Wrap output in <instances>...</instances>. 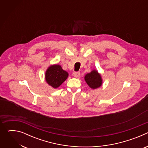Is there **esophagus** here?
I'll use <instances>...</instances> for the list:
<instances>
[{
    "label": "esophagus",
    "instance_id": "esophagus-1",
    "mask_svg": "<svg viewBox=\"0 0 148 148\" xmlns=\"http://www.w3.org/2000/svg\"><path fill=\"white\" fill-rule=\"evenodd\" d=\"M79 75H80V72H79V71H74L73 73V75L74 77L77 78L79 76Z\"/></svg>",
    "mask_w": 148,
    "mask_h": 148
}]
</instances>
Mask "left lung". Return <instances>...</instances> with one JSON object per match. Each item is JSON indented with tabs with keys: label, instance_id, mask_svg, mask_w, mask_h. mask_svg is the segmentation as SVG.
I'll use <instances>...</instances> for the list:
<instances>
[{
	"label": "left lung",
	"instance_id": "8db88e82",
	"mask_svg": "<svg viewBox=\"0 0 148 148\" xmlns=\"http://www.w3.org/2000/svg\"><path fill=\"white\" fill-rule=\"evenodd\" d=\"M85 80L89 87L92 89H96L99 87L102 84L101 75L96 70H93L87 74L85 76Z\"/></svg>",
	"mask_w": 148,
	"mask_h": 148
}]
</instances>
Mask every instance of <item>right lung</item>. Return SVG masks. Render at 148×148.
I'll list each match as a JSON object with an SVG mask.
<instances>
[{"instance_id":"right-lung-1","label":"right lung","mask_w":148,"mask_h":148,"mask_svg":"<svg viewBox=\"0 0 148 148\" xmlns=\"http://www.w3.org/2000/svg\"><path fill=\"white\" fill-rule=\"evenodd\" d=\"M68 76V73L63 70L60 66L53 65L46 71V80L50 86L56 88L65 81Z\"/></svg>"}]
</instances>
